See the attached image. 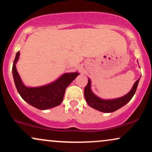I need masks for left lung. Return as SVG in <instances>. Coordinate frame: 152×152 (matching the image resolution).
Returning <instances> with one entry per match:
<instances>
[{"instance_id":"obj_1","label":"left lung","mask_w":152,"mask_h":152,"mask_svg":"<svg viewBox=\"0 0 152 152\" xmlns=\"http://www.w3.org/2000/svg\"><path fill=\"white\" fill-rule=\"evenodd\" d=\"M139 79L140 78H139L134 83V86L130 91L125 96L121 97V98L105 100V99L99 98L92 92L91 89V80L88 78V83L84 88V96L86 102L91 107L102 111V112H114V111L121 108L122 106L126 105L128 102H129V101L134 96V94L137 91Z\"/></svg>"}]
</instances>
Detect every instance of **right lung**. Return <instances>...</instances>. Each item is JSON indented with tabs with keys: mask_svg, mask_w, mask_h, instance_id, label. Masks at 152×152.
Wrapping results in <instances>:
<instances>
[{
	"mask_svg": "<svg viewBox=\"0 0 152 152\" xmlns=\"http://www.w3.org/2000/svg\"><path fill=\"white\" fill-rule=\"evenodd\" d=\"M20 52H17L12 68L15 85L20 96L25 102L40 110H46L58 106L64 99L66 88L79 73H66L49 84L38 87H27L23 83L17 71L16 64Z\"/></svg>",
	"mask_w": 152,
	"mask_h": 152,
	"instance_id": "add662e5",
	"label": "right lung"
}]
</instances>
